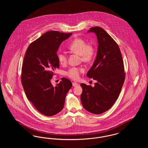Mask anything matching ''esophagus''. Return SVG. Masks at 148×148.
Segmentation results:
<instances>
[{
    "label": "esophagus",
    "instance_id": "esophagus-1",
    "mask_svg": "<svg viewBox=\"0 0 148 148\" xmlns=\"http://www.w3.org/2000/svg\"><path fill=\"white\" fill-rule=\"evenodd\" d=\"M77 85H78V84H77V83H76V82H73V86H76Z\"/></svg>",
    "mask_w": 148,
    "mask_h": 148
}]
</instances>
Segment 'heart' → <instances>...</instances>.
<instances>
[{
  "instance_id": "b5f03b06",
  "label": "heart",
  "mask_w": 148,
  "mask_h": 148,
  "mask_svg": "<svg viewBox=\"0 0 148 148\" xmlns=\"http://www.w3.org/2000/svg\"><path fill=\"white\" fill-rule=\"evenodd\" d=\"M68 49L73 53L80 54L82 60L89 62L94 57L95 51L92 44L87 42L82 38H75L73 39L68 46ZM57 59L59 63L64 65L67 62V57L65 53L59 52L57 54ZM84 71L83 67L72 66L65 71V75L74 80H77L81 73Z\"/></svg>"
}]
</instances>
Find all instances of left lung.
Returning a JSON list of instances; mask_svg holds the SVG:
<instances>
[{
	"instance_id": "obj_1",
	"label": "left lung",
	"mask_w": 148,
	"mask_h": 148,
	"mask_svg": "<svg viewBox=\"0 0 148 148\" xmlns=\"http://www.w3.org/2000/svg\"><path fill=\"white\" fill-rule=\"evenodd\" d=\"M88 32L96 34L98 48L96 59L87 73V77L97 80L95 86L82 83V105L89 112L100 114L109 109L118 98L125 73L121 53L118 44L99 27Z\"/></svg>"
}]
</instances>
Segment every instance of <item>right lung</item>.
Here are the masks:
<instances>
[{"mask_svg":"<svg viewBox=\"0 0 148 148\" xmlns=\"http://www.w3.org/2000/svg\"><path fill=\"white\" fill-rule=\"evenodd\" d=\"M71 34L47 32L29 45L24 58L21 82L25 95L35 109L46 116H53L63 109L66 95L72 86L65 77L55 87L50 83L54 71L59 68L56 51Z\"/></svg>","mask_w":148,"mask_h":148,"instance_id":"right-lung-1","label":"right lung"}]
</instances>
